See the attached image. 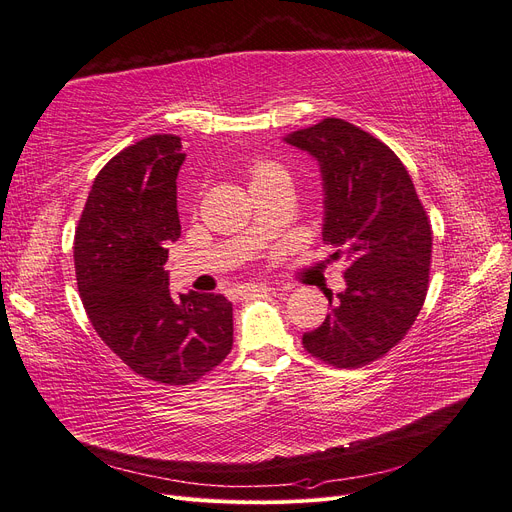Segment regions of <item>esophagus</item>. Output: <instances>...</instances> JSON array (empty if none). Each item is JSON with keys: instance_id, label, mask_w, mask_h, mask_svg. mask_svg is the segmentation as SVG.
Instances as JSON below:
<instances>
[{"instance_id": "34e87169", "label": "esophagus", "mask_w": 512, "mask_h": 512, "mask_svg": "<svg viewBox=\"0 0 512 512\" xmlns=\"http://www.w3.org/2000/svg\"><path fill=\"white\" fill-rule=\"evenodd\" d=\"M261 291H270L268 285H259V282H251V285H240L227 291V297L230 299H240L246 295H253V293H261Z\"/></svg>"}]
</instances>
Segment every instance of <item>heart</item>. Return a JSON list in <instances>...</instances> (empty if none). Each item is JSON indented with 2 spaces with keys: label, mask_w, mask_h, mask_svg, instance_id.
Returning <instances> with one entry per match:
<instances>
[{
  "label": "heart",
  "mask_w": 512,
  "mask_h": 512,
  "mask_svg": "<svg viewBox=\"0 0 512 512\" xmlns=\"http://www.w3.org/2000/svg\"><path fill=\"white\" fill-rule=\"evenodd\" d=\"M276 179H289L287 170L282 168L280 164L276 162H255L251 166V185H257V183H270V181H276Z\"/></svg>",
  "instance_id": "1"
}]
</instances>
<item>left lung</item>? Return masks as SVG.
<instances>
[{"mask_svg":"<svg viewBox=\"0 0 512 512\" xmlns=\"http://www.w3.org/2000/svg\"><path fill=\"white\" fill-rule=\"evenodd\" d=\"M285 143L318 162L323 240L346 255V289L327 293L325 323L304 348L333 367H363L384 356L418 318L432 232L403 162L380 139L339 118L291 132Z\"/></svg>","mask_w":512,"mask_h":512,"instance_id":"8db88e82","label":"left lung"}]
</instances>
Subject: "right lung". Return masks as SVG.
<instances>
[{"instance_id": "1", "label": "right lung", "mask_w": 512, "mask_h": 512, "mask_svg": "<svg viewBox=\"0 0 512 512\" xmlns=\"http://www.w3.org/2000/svg\"><path fill=\"white\" fill-rule=\"evenodd\" d=\"M183 162L175 135L145 137L113 156L92 183L73 246L92 327L132 371L170 386L200 380L234 344L232 301L168 289Z\"/></svg>"}]
</instances>
